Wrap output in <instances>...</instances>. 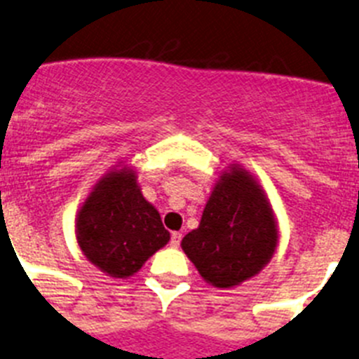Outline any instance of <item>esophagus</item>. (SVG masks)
I'll return each instance as SVG.
<instances>
[{
	"label": "esophagus",
	"mask_w": 359,
	"mask_h": 359,
	"mask_svg": "<svg viewBox=\"0 0 359 359\" xmlns=\"http://www.w3.org/2000/svg\"><path fill=\"white\" fill-rule=\"evenodd\" d=\"M180 244H182V233L174 231L172 235H170V245H172V248H180Z\"/></svg>",
	"instance_id": "34e87169"
}]
</instances>
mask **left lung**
Returning <instances> with one entry per match:
<instances>
[{"mask_svg": "<svg viewBox=\"0 0 359 359\" xmlns=\"http://www.w3.org/2000/svg\"><path fill=\"white\" fill-rule=\"evenodd\" d=\"M278 242L272 210L245 170L233 169L213 189L199 228L182 248L213 287L231 288L258 274Z\"/></svg>", "mask_w": 359, "mask_h": 359, "instance_id": "8db88e82", "label": "left lung"}]
</instances>
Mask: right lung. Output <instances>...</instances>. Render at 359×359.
<instances>
[{"mask_svg":"<svg viewBox=\"0 0 359 359\" xmlns=\"http://www.w3.org/2000/svg\"><path fill=\"white\" fill-rule=\"evenodd\" d=\"M81 251L111 278H128L169 242L160 213L146 201L131 170L103 177L76 222Z\"/></svg>","mask_w":359,"mask_h":359,"instance_id":"add662e5","label":"right lung"}]
</instances>
